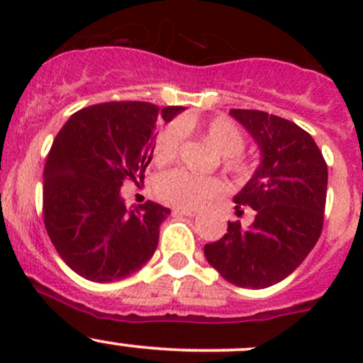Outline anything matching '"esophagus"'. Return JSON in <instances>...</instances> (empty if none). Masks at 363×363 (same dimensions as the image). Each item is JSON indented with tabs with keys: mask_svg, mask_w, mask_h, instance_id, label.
<instances>
[{
	"mask_svg": "<svg viewBox=\"0 0 363 363\" xmlns=\"http://www.w3.org/2000/svg\"><path fill=\"white\" fill-rule=\"evenodd\" d=\"M174 214H181V216H196V211L193 208H184V207H175Z\"/></svg>",
	"mask_w": 363,
	"mask_h": 363,
	"instance_id": "obj_1",
	"label": "esophagus"
}]
</instances>
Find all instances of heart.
Returning a JSON list of instances; mask_svg holds the SVG:
<instances>
[{
  "label": "heart",
  "mask_w": 363,
  "mask_h": 363,
  "mask_svg": "<svg viewBox=\"0 0 363 363\" xmlns=\"http://www.w3.org/2000/svg\"><path fill=\"white\" fill-rule=\"evenodd\" d=\"M181 130L200 131L214 151L223 156V167L226 172L233 175L247 174V163L240 156L246 138L240 128L228 117H214L205 124L184 119L179 126H167L158 135L152 147V160L156 164L163 167L175 160L181 145ZM156 191L163 202L184 208H199L212 196L219 195L223 191V184L216 177H203L177 168L161 175Z\"/></svg>",
  "instance_id": "obj_1"
}]
</instances>
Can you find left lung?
I'll return each mask as SVG.
<instances>
[{
	"mask_svg": "<svg viewBox=\"0 0 363 363\" xmlns=\"http://www.w3.org/2000/svg\"><path fill=\"white\" fill-rule=\"evenodd\" d=\"M230 116L246 128L262 156L247 184L233 196L237 212L247 205L255 221L246 230L228 223V232L205 244L203 252L228 283L259 290L290 276L316 246L328 170L313 137L291 121L244 108H232Z\"/></svg>",
	"mask_w": 363,
	"mask_h": 363,
	"instance_id": "1",
	"label": "left lung"
}]
</instances>
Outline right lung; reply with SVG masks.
<instances>
[{
  "label": "right lung",
  "mask_w": 363,
  "mask_h": 363,
  "mask_svg": "<svg viewBox=\"0 0 363 363\" xmlns=\"http://www.w3.org/2000/svg\"><path fill=\"white\" fill-rule=\"evenodd\" d=\"M182 111L111 101L75 112L61 128L43 168V221L73 272L112 283L140 270L155 255L170 208L151 200L128 208L121 186L144 177L158 117L168 123Z\"/></svg>",
  "instance_id": "1"
}]
</instances>
